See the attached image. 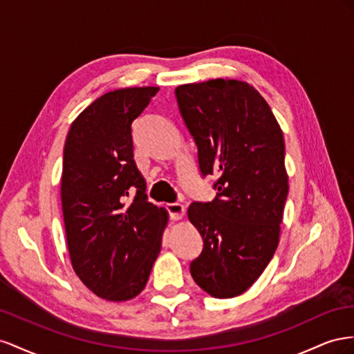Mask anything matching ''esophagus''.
<instances>
[{"mask_svg":"<svg viewBox=\"0 0 354 354\" xmlns=\"http://www.w3.org/2000/svg\"><path fill=\"white\" fill-rule=\"evenodd\" d=\"M166 209L169 212L170 218L174 219V221L183 219L184 215H185V209H184V206L180 205V203H169V205H166Z\"/></svg>","mask_w":354,"mask_h":354,"instance_id":"34e87169","label":"esophagus"}]
</instances>
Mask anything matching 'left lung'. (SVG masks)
Instances as JSON below:
<instances>
[{"mask_svg":"<svg viewBox=\"0 0 354 354\" xmlns=\"http://www.w3.org/2000/svg\"><path fill=\"white\" fill-rule=\"evenodd\" d=\"M175 95L201 174L218 176L215 200L188 207L203 237L191 276L210 297L234 298L259 279L279 246L289 191L283 132L267 100L246 82L183 84Z\"/></svg>","mask_w":354,"mask_h":354,"instance_id":"left-lung-1","label":"left lung"}]
</instances>
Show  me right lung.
Returning <instances> with one entry per match:
<instances>
[{
	"label": "right lung",
	"mask_w": 354,
	"mask_h": 354,
	"mask_svg": "<svg viewBox=\"0 0 354 354\" xmlns=\"http://www.w3.org/2000/svg\"><path fill=\"white\" fill-rule=\"evenodd\" d=\"M160 87L117 88L69 127L60 178L66 245L78 279L99 298L129 301L144 290L169 214L147 201L133 160L132 123ZM135 192L129 205L125 197Z\"/></svg>",
	"instance_id": "1"
}]
</instances>
